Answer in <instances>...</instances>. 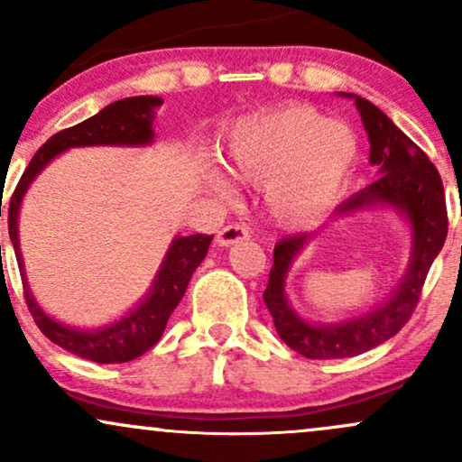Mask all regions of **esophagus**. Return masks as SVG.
Wrapping results in <instances>:
<instances>
[{
  "instance_id": "1",
  "label": "esophagus",
  "mask_w": 462,
  "mask_h": 462,
  "mask_svg": "<svg viewBox=\"0 0 462 462\" xmlns=\"http://www.w3.org/2000/svg\"><path fill=\"white\" fill-rule=\"evenodd\" d=\"M245 238H249V230L245 226L230 224V226L221 227V230H219V235H217V245L230 247V245H235V243L245 241Z\"/></svg>"
}]
</instances>
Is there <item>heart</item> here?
<instances>
[{"instance_id": "obj_1", "label": "heart", "mask_w": 462, "mask_h": 462, "mask_svg": "<svg viewBox=\"0 0 462 462\" xmlns=\"http://www.w3.org/2000/svg\"><path fill=\"white\" fill-rule=\"evenodd\" d=\"M358 136L328 121L312 106L291 104L241 121L226 145L236 178L264 184V206L280 226H309L337 206L358 164ZM210 187L227 198L230 187L210 173Z\"/></svg>"}]
</instances>
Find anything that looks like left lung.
<instances>
[{
	"mask_svg": "<svg viewBox=\"0 0 462 462\" xmlns=\"http://www.w3.org/2000/svg\"><path fill=\"white\" fill-rule=\"evenodd\" d=\"M338 95L356 104L369 136V162L378 167V180L343 201L334 210V219L367 208H391L411 230V258L400 284L383 304L341 321L312 323L291 306L286 278L295 258L317 235L310 232L282 238L273 247V267L263 300L280 338L312 360L358 356L395 337L411 319L426 275L448 236V210L437 167L378 106L354 93Z\"/></svg>",
	"mask_w": 462,
	"mask_h": 462,
	"instance_id": "1",
	"label": "left lung"
}]
</instances>
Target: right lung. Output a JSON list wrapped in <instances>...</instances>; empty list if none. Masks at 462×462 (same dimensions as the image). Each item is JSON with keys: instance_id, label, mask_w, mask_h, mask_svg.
I'll list each match as a JSON object with an SVG mask.
<instances>
[{"instance_id": "right-lung-1", "label": "right lung", "mask_w": 462, "mask_h": 462, "mask_svg": "<svg viewBox=\"0 0 462 462\" xmlns=\"http://www.w3.org/2000/svg\"><path fill=\"white\" fill-rule=\"evenodd\" d=\"M162 99L153 95H139V97H125L119 102L108 104L106 108L93 115L91 119L67 128L51 136L50 141L34 153L28 169L21 176L13 199L8 206V235L13 241L14 256H17L21 278H23V293L28 309L34 317L36 326L50 338L51 343L60 346L67 352L79 358L93 360V363H128L143 356L147 349L158 343L162 337L169 317L176 310L184 291L190 282V275L199 267L208 254V245L213 236L190 235L176 236L164 254L161 267H158L153 282L134 309H130L119 319L104 323L99 328H73L50 317L41 309L32 293L28 278H25V264L19 247V210L23 204L25 193L32 187L39 173L60 156L62 152L73 147H145L153 143V116L156 108H161ZM2 217V210H0Z\"/></svg>"}]
</instances>
